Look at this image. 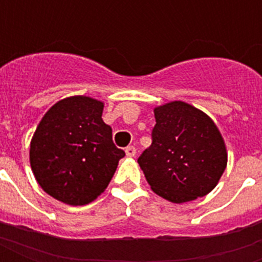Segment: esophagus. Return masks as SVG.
I'll return each instance as SVG.
<instances>
[{"label": "esophagus", "mask_w": 262, "mask_h": 262, "mask_svg": "<svg viewBox=\"0 0 262 262\" xmlns=\"http://www.w3.org/2000/svg\"><path fill=\"white\" fill-rule=\"evenodd\" d=\"M125 151L127 157H135L136 156V147L135 146H127Z\"/></svg>", "instance_id": "esophagus-1"}]
</instances>
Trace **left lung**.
Listing matches in <instances>:
<instances>
[{
    "label": "left lung",
    "instance_id": "8db88e82",
    "mask_svg": "<svg viewBox=\"0 0 262 262\" xmlns=\"http://www.w3.org/2000/svg\"><path fill=\"white\" fill-rule=\"evenodd\" d=\"M151 146L137 163L148 185L167 201L182 203L209 193L227 164L213 120L181 101L154 109Z\"/></svg>",
    "mask_w": 262,
    "mask_h": 262
}]
</instances>
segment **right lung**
<instances>
[{"label": "right lung", "instance_id": "right-lung-1", "mask_svg": "<svg viewBox=\"0 0 262 262\" xmlns=\"http://www.w3.org/2000/svg\"><path fill=\"white\" fill-rule=\"evenodd\" d=\"M103 103L71 97L43 116L31 143V167L45 192L69 205H86L105 191L125 151L102 120Z\"/></svg>", "mask_w": 262, "mask_h": 262}]
</instances>
